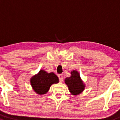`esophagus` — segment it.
<instances>
[{
    "mask_svg": "<svg viewBox=\"0 0 120 120\" xmlns=\"http://www.w3.org/2000/svg\"><path fill=\"white\" fill-rule=\"evenodd\" d=\"M58 77H59V80H60V82H62L63 81V77L62 74H59L58 75Z\"/></svg>",
    "mask_w": 120,
    "mask_h": 120,
    "instance_id": "1",
    "label": "esophagus"
}]
</instances>
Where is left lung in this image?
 Instances as JSON below:
<instances>
[{
    "label": "left lung",
    "instance_id": "left-lung-1",
    "mask_svg": "<svg viewBox=\"0 0 120 120\" xmlns=\"http://www.w3.org/2000/svg\"><path fill=\"white\" fill-rule=\"evenodd\" d=\"M64 81L73 95L80 94L85 88V84L80 78V74L76 70L71 71V76L66 78Z\"/></svg>",
    "mask_w": 120,
    "mask_h": 120
}]
</instances>
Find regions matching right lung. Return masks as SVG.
<instances>
[{"label":"right lung","mask_w":120,"mask_h":120,"mask_svg":"<svg viewBox=\"0 0 120 120\" xmlns=\"http://www.w3.org/2000/svg\"><path fill=\"white\" fill-rule=\"evenodd\" d=\"M59 78L54 73H47L41 70L39 73L32 77L30 83L33 90L38 94L42 95L48 92L53 84L59 82Z\"/></svg>","instance_id":"obj_1"}]
</instances>
